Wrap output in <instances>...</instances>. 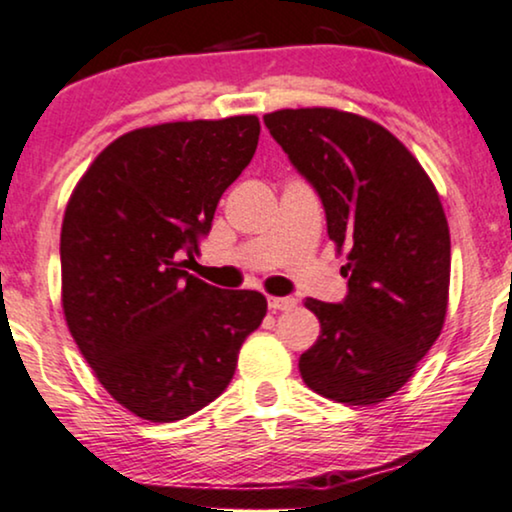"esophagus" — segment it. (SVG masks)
I'll return each instance as SVG.
<instances>
[{"label":"esophagus","instance_id":"1","mask_svg":"<svg viewBox=\"0 0 512 512\" xmlns=\"http://www.w3.org/2000/svg\"><path fill=\"white\" fill-rule=\"evenodd\" d=\"M296 305V298L291 296H270L268 298V308L272 313H277V310H291Z\"/></svg>","mask_w":512,"mask_h":512}]
</instances>
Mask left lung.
<instances>
[{"instance_id":"obj_1","label":"left lung","mask_w":512,"mask_h":512,"mask_svg":"<svg viewBox=\"0 0 512 512\" xmlns=\"http://www.w3.org/2000/svg\"><path fill=\"white\" fill-rule=\"evenodd\" d=\"M263 122L322 199L329 240L348 249L343 301L305 298L322 327L298 360L305 386L343 404L383 402L414 376L447 315L451 242L435 185L367 117L301 108Z\"/></svg>"}]
</instances>
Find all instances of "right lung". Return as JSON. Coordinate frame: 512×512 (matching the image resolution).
Masks as SVG:
<instances>
[{
    "mask_svg": "<svg viewBox=\"0 0 512 512\" xmlns=\"http://www.w3.org/2000/svg\"><path fill=\"white\" fill-rule=\"evenodd\" d=\"M258 134L254 115L129 131L94 159L65 209L70 334L103 388L145 421H181L214 402L268 310L258 291L183 270Z\"/></svg>",
    "mask_w": 512,
    "mask_h": 512,
    "instance_id": "add662e5",
    "label": "right lung"
}]
</instances>
